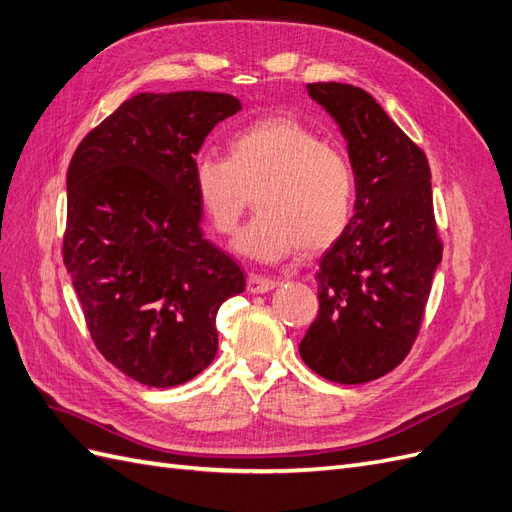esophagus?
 <instances>
[{"mask_svg": "<svg viewBox=\"0 0 512 512\" xmlns=\"http://www.w3.org/2000/svg\"><path fill=\"white\" fill-rule=\"evenodd\" d=\"M277 286L275 280H271V277H262V275H256L252 273L250 277H247V290H250L252 294H260V292H269Z\"/></svg>", "mask_w": 512, "mask_h": 512, "instance_id": "esophagus-1", "label": "esophagus"}]
</instances>
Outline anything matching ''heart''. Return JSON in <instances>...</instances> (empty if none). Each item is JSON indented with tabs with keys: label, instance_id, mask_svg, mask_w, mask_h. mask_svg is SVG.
Segmentation results:
<instances>
[{
	"label": "heart",
	"instance_id": "heart-1",
	"mask_svg": "<svg viewBox=\"0 0 512 512\" xmlns=\"http://www.w3.org/2000/svg\"><path fill=\"white\" fill-rule=\"evenodd\" d=\"M194 192L211 226L235 235L256 192L258 215L237 239V250L262 262L297 247L314 254L331 247L350 222L354 170L342 151L292 117L254 121L228 138V158L200 156Z\"/></svg>",
	"mask_w": 512,
	"mask_h": 512
}]
</instances>
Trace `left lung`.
<instances>
[{
  "label": "left lung",
  "mask_w": 512,
  "mask_h": 512,
  "mask_svg": "<svg viewBox=\"0 0 512 512\" xmlns=\"http://www.w3.org/2000/svg\"><path fill=\"white\" fill-rule=\"evenodd\" d=\"M307 94L348 141L356 203L344 235L320 258V309L299 354L322 378L363 384L404 361L421 331L442 260L431 170L365 89L309 83Z\"/></svg>",
  "instance_id": "left-lung-1"
}]
</instances>
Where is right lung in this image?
<instances>
[{"instance_id":"obj_1","label":"right lung","mask_w":512,"mask_h":512,"mask_svg":"<svg viewBox=\"0 0 512 512\" xmlns=\"http://www.w3.org/2000/svg\"><path fill=\"white\" fill-rule=\"evenodd\" d=\"M241 102L213 91L138 94L91 130L68 166L64 265L96 348L153 389L198 376L218 352L215 314L245 290L203 237L194 156Z\"/></svg>"}]
</instances>
